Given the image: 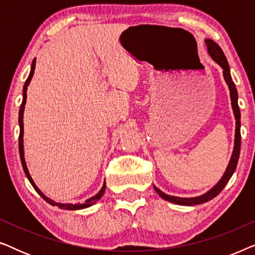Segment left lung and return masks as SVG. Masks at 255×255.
Segmentation results:
<instances>
[{
	"label": "left lung",
	"instance_id": "obj_1",
	"mask_svg": "<svg viewBox=\"0 0 255 255\" xmlns=\"http://www.w3.org/2000/svg\"><path fill=\"white\" fill-rule=\"evenodd\" d=\"M205 44H207L208 52L210 54V57L214 59V60L217 62V64L223 68V75H224V79L226 83H228L229 89H230V96H231V103H232V109L233 113H235L236 117V135H235V148H233V153L231 156V160H230L228 168H226L224 175L221 179V181L216 184V186L212 188L211 190H209L207 194L202 195V196L198 197H191V198H182V197H175V196H169V195H166L162 193L161 190L158 189V188L154 187L156 193H158L160 196H161L163 200L172 202V203L180 204V205H197L205 203V202L212 200V198L217 196V195L223 190V188L226 186V183L229 182V180L231 179V176L235 173L237 163H238L239 160V154H240V144H242V135H240V110L238 106V92H237V88L235 83L232 81L231 74H230V67L229 62L226 60L224 53H223L222 48L218 46L217 44L215 43L214 40L207 39L205 40Z\"/></svg>",
	"mask_w": 255,
	"mask_h": 255
}]
</instances>
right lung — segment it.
<instances>
[{"mask_svg":"<svg viewBox=\"0 0 255 255\" xmlns=\"http://www.w3.org/2000/svg\"><path fill=\"white\" fill-rule=\"evenodd\" d=\"M34 68H36V59H33L32 61V65H31V71H30V74H29V78L26 79L25 81V85L23 87V101H22V104H20V108H19V116H18V123H19V138H18V146H19V155H20V161H22V166H23V169L24 172H25V175L27 179H29L30 183L32 184V187L36 189V191L38 194L40 195L41 197L44 198L45 201H47L48 203H51L52 205H58V207H60L61 209H68V210H79V209H85V208H88L90 205H93L94 203H96L97 201L100 200L101 197H102V195L104 194V190H106V183L103 184L102 189L99 191V194H96L95 196L89 198V200H87L85 203L82 204H61V203H55V202L51 201L50 198H47L45 195L41 193V191L38 189L36 184H34L32 177L30 176L29 174V170H27V167H26V163H25V160H24V151H23V113H24V106H25L26 103V90H27V86H29V83L31 81V79H32L33 76V73H34Z\"/></svg>","mask_w":255,"mask_h":255,"instance_id":"add662e5","label":"right lung"}]
</instances>
